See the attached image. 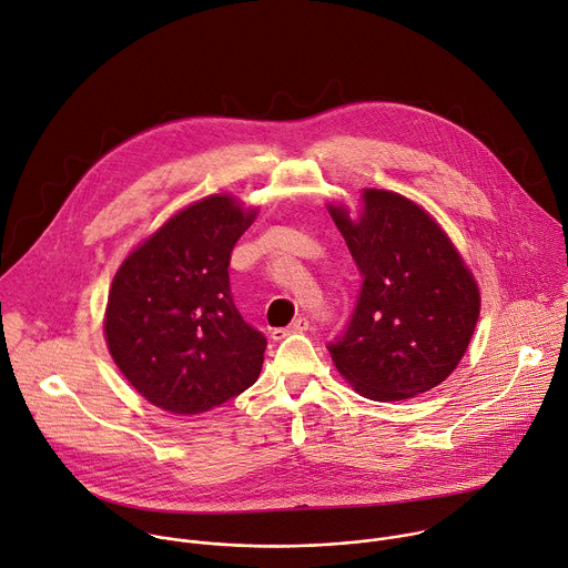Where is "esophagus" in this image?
<instances>
[{
	"label": "esophagus",
	"instance_id": "obj_1",
	"mask_svg": "<svg viewBox=\"0 0 568 568\" xmlns=\"http://www.w3.org/2000/svg\"><path fill=\"white\" fill-rule=\"evenodd\" d=\"M310 328V321L305 318V316H298V318H294L287 328H274L272 331V339L274 342H281V339H285L287 335H294V333H305Z\"/></svg>",
	"mask_w": 568,
	"mask_h": 568
}]
</instances>
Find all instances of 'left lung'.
<instances>
[{
    "label": "left lung",
    "mask_w": 568,
    "mask_h": 568,
    "mask_svg": "<svg viewBox=\"0 0 568 568\" xmlns=\"http://www.w3.org/2000/svg\"><path fill=\"white\" fill-rule=\"evenodd\" d=\"M362 200L355 222L331 206L362 290L328 351L357 393L397 402L438 386L458 366L480 296L452 240L418 204L377 189Z\"/></svg>",
    "instance_id": "left-lung-1"
}]
</instances>
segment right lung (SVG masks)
Listing matches in <instances>:
<instances>
[{
    "mask_svg": "<svg viewBox=\"0 0 568 568\" xmlns=\"http://www.w3.org/2000/svg\"><path fill=\"white\" fill-rule=\"evenodd\" d=\"M254 222L229 195L180 211L114 276L105 337L128 382L156 407L193 416L247 390L267 339L237 312L229 263Z\"/></svg>",
    "mask_w": 568,
    "mask_h": 568,
    "instance_id": "add662e5",
    "label": "right lung"
}]
</instances>
